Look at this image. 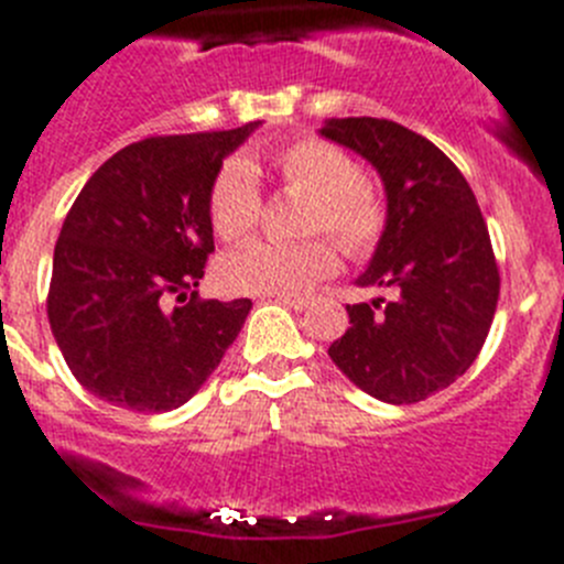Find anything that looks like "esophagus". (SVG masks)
Listing matches in <instances>:
<instances>
[{
	"label": "esophagus",
	"instance_id": "obj_1",
	"mask_svg": "<svg viewBox=\"0 0 564 564\" xmlns=\"http://www.w3.org/2000/svg\"><path fill=\"white\" fill-rule=\"evenodd\" d=\"M279 302V305H288V307H293V311H305L307 305H311V302H307L305 296H273Z\"/></svg>",
	"mask_w": 564,
	"mask_h": 564
}]
</instances>
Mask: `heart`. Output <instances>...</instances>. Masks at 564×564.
<instances>
[{
  "instance_id": "obj_1",
  "label": "heart",
  "mask_w": 564,
  "mask_h": 564,
  "mask_svg": "<svg viewBox=\"0 0 564 564\" xmlns=\"http://www.w3.org/2000/svg\"><path fill=\"white\" fill-rule=\"evenodd\" d=\"M271 163L288 192L311 200L302 234L327 231L352 257L378 246L387 208L381 194L364 181L350 154L318 138H299L271 152ZM259 177L246 158L220 166L208 192V223L223 242H239L259 220ZM338 265L327 239H302L293 246L248 242L217 262V285L237 296H296L330 276Z\"/></svg>"
}]
</instances>
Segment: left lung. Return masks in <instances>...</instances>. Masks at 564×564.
<instances>
[{
  "label": "left lung",
  "instance_id": "obj_1",
  "mask_svg": "<svg viewBox=\"0 0 564 564\" xmlns=\"http://www.w3.org/2000/svg\"><path fill=\"white\" fill-rule=\"evenodd\" d=\"M322 138L370 163L387 194V226L356 285L390 302L347 305L350 327L327 356L358 390L417 403L475 364L500 296V273L475 192L432 141L383 118H330Z\"/></svg>",
  "mask_w": 564,
  "mask_h": 564
}]
</instances>
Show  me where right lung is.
Masks as SVG:
<instances>
[{"instance_id":"right-lung-1","label":"right lung","mask_w":564,"mask_h":564,"mask_svg":"<svg viewBox=\"0 0 564 564\" xmlns=\"http://www.w3.org/2000/svg\"><path fill=\"white\" fill-rule=\"evenodd\" d=\"M259 123L147 138L84 183L53 253L47 318L73 376L101 401L177 410L246 325L251 299L186 293L214 251V177ZM169 295L182 302L172 312Z\"/></svg>"}]
</instances>
